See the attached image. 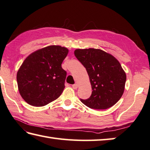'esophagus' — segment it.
Listing matches in <instances>:
<instances>
[{
  "label": "esophagus",
  "instance_id": "1",
  "mask_svg": "<svg viewBox=\"0 0 150 150\" xmlns=\"http://www.w3.org/2000/svg\"><path fill=\"white\" fill-rule=\"evenodd\" d=\"M72 87H73V89H77V88H78V84H77V83H75V84H73V85H72Z\"/></svg>",
  "mask_w": 150,
  "mask_h": 150
}]
</instances>
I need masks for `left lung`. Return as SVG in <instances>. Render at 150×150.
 Segmentation results:
<instances>
[{
    "instance_id": "obj_1",
    "label": "left lung",
    "mask_w": 150,
    "mask_h": 150,
    "mask_svg": "<svg viewBox=\"0 0 150 150\" xmlns=\"http://www.w3.org/2000/svg\"><path fill=\"white\" fill-rule=\"evenodd\" d=\"M75 56L86 68L92 87L88 99L81 100L95 110H105L123 94L127 76L115 57L100 49H76Z\"/></svg>"
}]
</instances>
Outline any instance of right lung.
I'll list each match as a JSON object with an SVG mask.
<instances>
[{"mask_svg": "<svg viewBox=\"0 0 150 150\" xmlns=\"http://www.w3.org/2000/svg\"><path fill=\"white\" fill-rule=\"evenodd\" d=\"M68 52L66 47L50 45L27 57L17 73L19 92L27 103L41 107L60 96L67 74L62 64Z\"/></svg>", "mask_w": 150, "mask_h": 150, "instance_id": "right-lung-1", "label": "right lung"}]
</instances>
